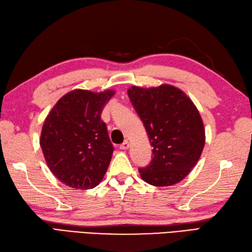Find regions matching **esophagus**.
Masks as SVG:
<instances>
[{
    "label": "esophagus",
    "instance_id": "1",
    "mask_svg": "<svg viewBox=\"0 0 252 252\" xmlns=\"http://www.w3.org/2000/svg\"><path fill=\"white\" fill-rule=\"evenodd\" d=\"M128 147H130V144H128L127 140H125V142L120 145V149L122 150H126Z\"/></svg>",
    "mask_w": 252,
    "mask_h": 252
}]
</instances>
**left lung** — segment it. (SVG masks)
<instances>
[{
	"instance_id": "obj_1",
	"label": "left lung",
	"mask_w": 252,
	"mask_h": 252,
	"mask_svg": "<svg viewBox=\"0 0 252 252\" xmlns=\"http://www.w3.org/2000/svg\"><path fill=\"white\" fill-rule=\"evenodd\" d=\"M128 97L142 119L153 146V160L138 168L140 177L156 187L173 186L195 166L205 145V130L196 106L171 85L133 86Z\"/></svg>"
}]
</instances>
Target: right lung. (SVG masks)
<instances>
[{
    "instance_id": "obj_1",
    "label": "right lung",
    "mask_w": 252,
    "mask_h": 252,
    "mask_svg": "<svg viewBox=\"0 0 252 252\" xmlns=\"http://www.w3.org/2000/svg\"><path fill=\"white\" fill-rule=\"evenodd\" d=\"M114 94L76 89L46 117L39 144L51 173L64 185L87 190L103 179L114 147L101 114Z\"/></svg>"
}]
</instances>
